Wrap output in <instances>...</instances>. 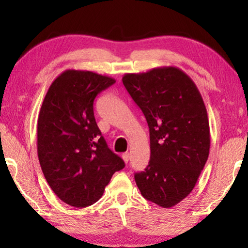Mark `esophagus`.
<instances>
[{
  "label": "esophagus",
  "instance_id": "obj_1",
  "mask_svg": "<svg viewBox=\"0 0 248 248\" xmlns=\"http://www.w3.org/2000/svg\"><path fill=\"white\" fill-rule=\"evenodd\" d=\"M121 157H123V159L124 161V163H128L129 158H130V154H129L128 152L123 153V155H121Z\"/></svg>",
  "mask_w": 248,
  "mask_h": 248
}]
</instances>
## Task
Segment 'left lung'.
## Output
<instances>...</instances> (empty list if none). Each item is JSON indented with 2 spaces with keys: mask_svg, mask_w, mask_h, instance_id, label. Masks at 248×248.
I'll return each mask as SVG.
<instances>
[{
  "mask_svg": "<svg viewBox=\"0 0 248 248\" xmlns=\"http://www.w3.org/2000/svg\"><path fill=\"white\" fill-rule=\"evenodd\" d=\"M123 83L149 125V165L134 174L146 200L171 208L190 194L209 156L207 109L194 81L175 66L127 73Z\"/></svg>",
  "mask_w": 248,
  "mask_h": 248,
  "instance_id": "1",
  "label": "left lung"
}]
</instances>
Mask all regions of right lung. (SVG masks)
I'll use <instances>...</instances> for the list:
<instances>
[{
  "label": "right lung",
  "instance_id": "1",
  "mask_svg": "<svg viewBox=\"0 0 248 248\" xmlns=\"http://www.w3.org/2000/svg\"><path fill=\"white\" fill-rule=\"evenodd\" d=\"M116 81L66 70L50 85L37 124V152L49 186L77 208L95 203L124 162L108 148L94 117V100Z\"/></svg>",
  "mask_w": 248,
  "mask_h": 248
}]
</instances>
